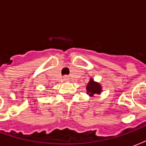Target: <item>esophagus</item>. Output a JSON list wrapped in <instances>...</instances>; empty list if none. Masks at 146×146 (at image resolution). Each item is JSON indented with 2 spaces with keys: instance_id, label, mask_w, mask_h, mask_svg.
<instances>
[{
  "instance_id": "34e87169",
  "label": "esophagus",
  "mask_w": 146,
  "mask_h": 146,
  "mask_svg": "<svg viewBox=\"0 0 146 146\" xmlns=\"http://www.w3.org/2000/svg\"><path fill=\"white\" fill-rule=\"evenodd\" d=\"M63 80H64V81L67 82V81H69V80H70V77H69L68 76H65L63 77Z\"/></svg>"
}]
</instances>
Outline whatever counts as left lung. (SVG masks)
Masks as SVG:
<instances>
[{
  "mask_svg": "<svg viewBox=\"0 0 146 146\" xmlns=\"http://www.w3.org/2000/svg\"><path fill=\"white\" fill-rule=\"evenodd\" d=\"M87 94L90 97H94L95 95H100L102 92V87L99 83L96 82L93 78H90L89 83L86 88Z\"/></svg>",
  "mask_w": 146,
  "mask_h": 146,
  "instance_id": "left-lung-1",
  "label": "left lung"
}]
</instances>
